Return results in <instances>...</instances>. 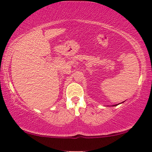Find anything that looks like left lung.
Segmentation results:
<instances>
[{
    "mask_svg": "<svg viewBox=\"0 0 152 152\" xmlns=\"http://www.w3.org/2000/svg\"><path fill=\"white\" fill-rule=\"evenodd\" d=\"M121 103H124V102H122ZM119 104H121V103H119ZM118 104H115V105H113V106H117V105H118Z\"/></svg>",
    "mask_w": 152,
    "mask_h": 152,
    "instance_id": "left-lung-1",
    "label": "left lung"
}]
</instances>
